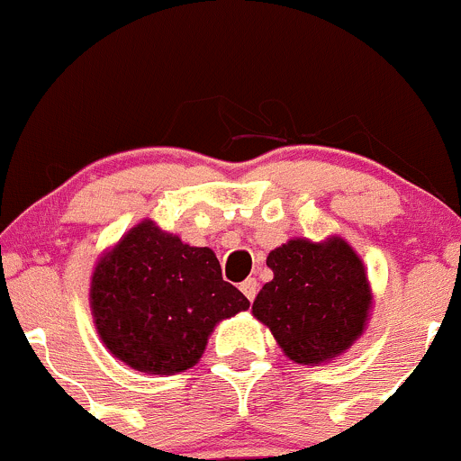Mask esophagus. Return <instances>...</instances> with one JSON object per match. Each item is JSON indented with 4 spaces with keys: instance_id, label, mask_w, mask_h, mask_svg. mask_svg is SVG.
<instances>
[{
    "instance_id": "esophagus-1",
    "label": "esophagus",
    "mask_w": 461,
    "mask_h": 461,
    "mask_svg": "<svg viewBox=\"0 0 461 461\" xmlns=\"http://www.w3.org/2000/svg\"><path fill=\"white\" fill-rule=\"evenodd\" d=\"M240 288H241V292H244V294H246V299L255 301L257 290H259V284H257V279H252V276H250V279H246L244 284L240 285Z\"/></svg>"
}]
</instances>
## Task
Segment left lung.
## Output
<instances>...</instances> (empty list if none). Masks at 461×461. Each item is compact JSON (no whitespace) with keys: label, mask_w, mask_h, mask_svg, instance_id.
Segmentation results:
<instances>
[{"label":"left lung","mask_w":461,"mask_h":461,"mask_svg":"<svg viewBox=\"0 0 461 461\" xmlns=\"http://www.w3.org/2000/svg\"><path fill=\"white\" fill-rule=\"evenodd\" d=\"M272 281L252 303L279 348L299 365L334 360L363 334L371 288L363 261L345 240H290L266 259Z\"/></svg>","instance_id":"left-lung-1"}]
</instances>
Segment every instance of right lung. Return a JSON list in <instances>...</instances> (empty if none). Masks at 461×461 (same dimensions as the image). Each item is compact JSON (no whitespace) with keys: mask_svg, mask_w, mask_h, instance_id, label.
I'll return each mask as SVG.
<instances>
[{"mask_svg":"<svg viewBox=\"0 0 461 461\" xmlns=\"http://www.w3.org/2000/svg\"><path fill=\"white\" fill-rule=\"evenodd\" d=\"M90 305L105 348L130 367L171 375L193 367L212 328L250 301L221 279L211 249L140 221L98 259Z\"/></svg>","mask_w":461,"mask_h":461,"instance_id":"1","label":"right lung"}]
</instances>
